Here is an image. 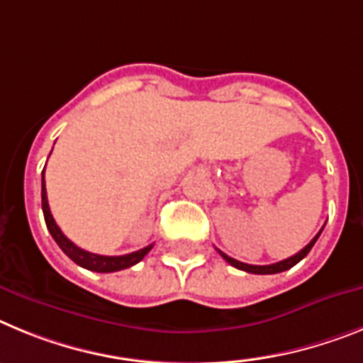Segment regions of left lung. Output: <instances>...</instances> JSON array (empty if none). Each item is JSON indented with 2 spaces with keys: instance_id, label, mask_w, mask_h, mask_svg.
Returning a JSON list of instances; mask_svg holds the SVG:
<instances>
[{
  "instance_id": "1",
  "label": "left lung",
  "mask_w": 363,
  "mask_h": 363,
  "mask_svg": "<svg viewBox=\"0 0 363 363\" xmlns=\"http://www.w3.org/2000/svg\"><path fill=\"white\" fill-rule=\"evenodd\" d=\"M321 230H323V228H321ZM321 230H320V232H318L316 235H314L313 241L308 242L307 247L301 248V250H299L298 254H294V256H292V257H286V259L279 261V263H272V264H248V263H241V261L234 259V257L226 256L225 252H220V250H217V252H219L220 257H223V259H225V261H228V263L232 264V267H235V269H239V270H245V272H250V274H277V272H285V270L292 269L294 264H298L299 261H301L305 256H307L308 252H311V248L314 247V242H316L318 238H320Z\"/></svg>"
}]
</instances>
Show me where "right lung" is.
Returning a JSON list of instances; mask_svg holds the SVG:
<instances>
[{
	"mask_svg": "<svg viewBox=\"0 0 363 363\" xmlns=\"http://www.w3.org/2000/svg\"><path fill=\"white\" fill-rule=\"evenodd\" d=\"M45 172V168H43ZM42 210L43 217H45V225L49 228L50 235L58 242V247L64 250V254L67 257H71L72 261L80 267L87 270H93V272H116V270H124L137 264L138 261H143L147 252L153 248V245H147V247L140 248L137 252H131V254H125V256H99V254H91V252L84 250V248L77 247L74 242L69 241L64 235V232L60 230V226L56 225L55 217L50 213L49 201H47V190H45V177L42 175Z\"/></svg>",
	"mask_w": 363,
	"mask_h": 363,
	"instance_id": "obj_1",
	"label": "right lung"
}]
</instances>
